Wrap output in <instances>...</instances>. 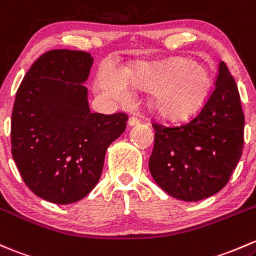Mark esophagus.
I'll return each instance as SVG.
<instances>
[{
	"label": "esophagus",
	"instance_id": "esophagus-1",
	"mask_svg": "<svg viewBox=\"0 0 256 256\" xmlns=\"http://www.w3.org/2000/svg\"><path fill=\"white\" fill-rule=\"evenodd\" d=\"M138 124H140V119L137 116H131L130 119H128V125L130 126L138 125Z\"/></svg>",
	"mask_w": 256,
	"mask_h": 256
}]
</instances>
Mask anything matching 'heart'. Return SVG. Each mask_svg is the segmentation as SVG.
I'll return each mask as SVG.
<instances>
[{
	"label": "heart",
	"instance_id": "b5f03b06",
	"mask_svg": "<svg viewBox=\"0 0 256 256\" xmlns=\"http://www.w3.org/2000/svg\"><path fill=\"white\" fill-rule=\"evenodd\" d=\"M128 83L152 92V106L164 119H189L205 103L210 90L208 72L202 64L186 58L160 61H138L125 72L106 66L98 76V86L106 96L126 100Z\"/></svg>",
	"mask_w": 256,
	"mask_h": 256
}]
</instances>
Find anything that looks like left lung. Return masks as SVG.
Masks as SVG:
<instances>
[{
	"instance_id": "left-lung-1",
	"label": "left lung",
	"mask_w": 256,
	"mask_h": 256,
	"mask_svg": "<svg viewBox=\"0 0 256 256\" xmlns=\"http://www.w3.org/2000/svg\"><path fill=\"white\" fill-rule=\"evenodd\" d=\"M148 168L158 186L182 201H198L222 190L242 157L244 114L238 87L220 62L216 86L200 114L176 128L154 124Z\"/></svg>"
}]
</instances>
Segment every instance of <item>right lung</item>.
<instances>
[{
	"mask_svg": "<svg viewBox=\"0 0 256 256\" xmlns=\"http://www.w3.org/2000/svg\"><path fill=\"white\" fill-rule=\"evenodd\" d=\"M90 52L56 49L42 54L22 80L10 120L12 156L36 196L67 205L93 190L108 147L126 128L128 115L92 112Z\"/></svg>",
	"mask_w": 256,
	"mask_h": 256,
	"instance_id": "right-lung-1",
	"label": "right lung"
}]
</instances>
